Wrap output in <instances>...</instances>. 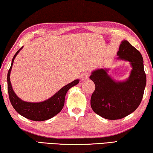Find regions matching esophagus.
<instances>
[{
  "label": "esophagus",
  "mask_w": 153,
  "mask_h": 153,
  "mask_svg": "<svg viewBox=\"0 0 153 153\" xmlns=\"http://www.w3.org/2000/svg\"><path fill=\"white\" fill-rule=\"evenodd\" d=\"M89 76H90V74L88 72H84V73H82L81 75V79L82 81H84V80L88 79Z\"/></svg>",
  "instance_id": "1"
}]
</instances>
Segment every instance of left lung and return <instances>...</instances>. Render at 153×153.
I'll list each match as a JSON object with an SVG mask.
<instances>
[{
    "mask_svg": "<svg viewBox=\"0 0 153 153\" xmlns=\"http://www.w3.org/2000/svg\"><path fill=\"white\" fill-rule=\"evenodd\" d=\"M117 55V59L129 61L132 67L128 79L115 81L106 68L96 69L90 76L95 84L90 99L92 110L102 117L111 120L125 117L138 107L146 84L143 58L136 48L124 40L120 44Z\"/></svg>",
    "mask_w": 153,
    "mask_h": 153,
    "instance_id": "1",
    "label": "left lung"
}]
</instances>
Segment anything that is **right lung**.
Instances as JSON below:
<instances>
[{
  "label": "right lung",
  "mask_w": 153,
  "mask_h": 153,
  "mask_svg": "<svg viewBox=\"0 0 153 153\" xmlns=\"http://www.w3.org/2000/svg\"><path fill=\"white\" fill-rule=\"evenodd\" d=\"M23 47L24 46H22L15 53L12 59L11 65L8 71V74H7V85H8V93L10 101H11L13 107L15 108V110L23 117L27 118L28 120L36 121H42L49 120L57 115L59 112H61L64 106L65 98L67 91L71 87L78 84L79 79H76L67 84L66 86H63L59 90L58 92H56L53 97L45 101L40 102H30L22 100L17 97L13 90L11 80H10V74H11L14 59Z\"/></svg>",
  "instance_id": "right-lung-1"
}]
</instances>
